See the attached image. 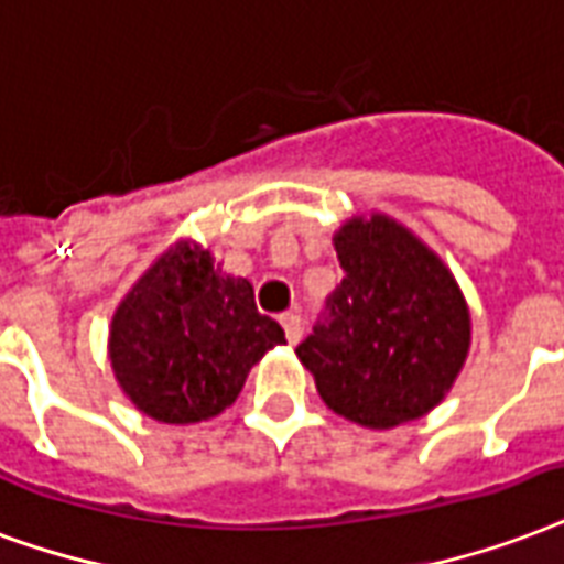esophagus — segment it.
<instances>
[{"mask_svg": "<svg viewBox=\"0 0 564 564\" xmlns=\"http://www.w3.org/2000/svg\"><path fill=\"white\" fill-rule=\"evenodd\" d=\"M281 325H283V334H286V339H290L292 346L301 339V319L295 316V313H283L281 316Z\"/></svg>", "mask_w": 564, "mask_h": 564, "instance_id": "obj_1", "label": "esophagus"}]
</instances>
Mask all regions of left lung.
Returning a JSON list of instances; mask_svg holds the SVG:
<instances>
[{
    "label": "left lung",
    "mask_w": 564,
    "mask_h": 564,
    "mask_svg": "<svg viewBox=\"0 0 564 564\" xmlns=\"http://www.w3.org/2000/svg\"><path fill=\"white\" fill-rule=\"evenodd\" d=\"M334 248L343 281L295 349L322 402L367 429L429 414L470 349V311L453 272L381 213L349 218Z\"/></svg>",
    "instance_id": "8db88e82"
}]
</instances>
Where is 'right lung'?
Returning a JSON list of instances; mask_svg holds the SVG:
<instances>
[{
    "instance_id": "add662e5",
    "label": "right lung",
    "mask_w": 564,
    "mask_h": 564,
    "mask_svg": "<svg viewBox=\"0 0 564 564\" xmlns=\"http://www.w3.org/2000/svg\"><path fill=\"white\" fill-rule=\"evenodd\" d=\"M281 343L283 328L257 311L251 283L183 239L118 304L109 358L141 414L186 425L234 405L253 364Z\"/></svg>"
}]
</instances>
